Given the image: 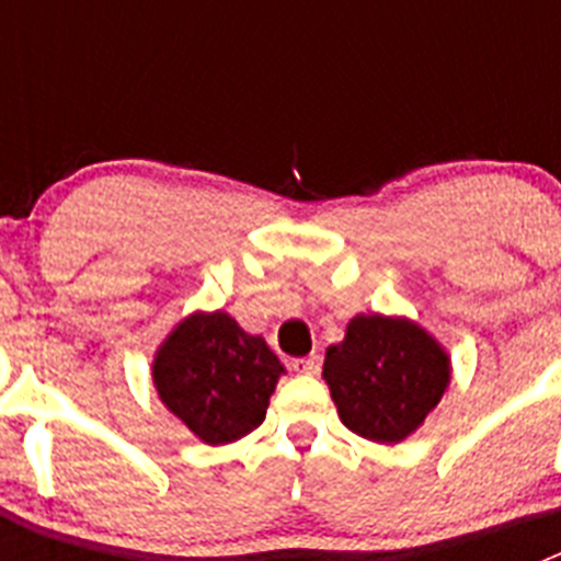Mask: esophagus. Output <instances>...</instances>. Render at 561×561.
Instances as JSON below:
<instances>
[{
    "instance_id": "34e87169",
    "label": "esophagus",
    "mask_w": 561,
    "mask_h": 561,
    "mask_svg": "<svg viewBox=\"0 0 561 561\" xmlns=\"http://www.w3.org/2000/svg\"><path fill=\"white\" fill-rule=\"evenodd\" d=\"M291 370L297 374H320V354H309V356H300V359H291Z\"/></svg>"
}]
</instances>
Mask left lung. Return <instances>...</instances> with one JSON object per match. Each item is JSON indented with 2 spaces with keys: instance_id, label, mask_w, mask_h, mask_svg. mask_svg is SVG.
Here are the masks:
<instances>
[{
  "instance_id": "8db88e82",
  "label": "left lung",
  "mask_w": 561,
  "mask_h": 561,
  "mask_svg": "<svg viewBox=\"0 0 561 561\" xmlns=\"http://www.w3.org/2000/svg\"><path fill=\"white\" fill-rule=\"evenodd\" d=\"M323 376L342 424L379 444H399L427 419L449 385L438 342L401 317L359 314L325 351Z\"/></svg>"
}]
</instances>
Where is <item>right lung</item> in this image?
<instances>
[{
  "label": "right lung",
  "instance_id": "1",
  "mask_svg": "<svg viewBox=\"0 0 561 561\" xmlns=\"http://www.w3.org/2000/svg\"><path fill=\"white\" fill-rule=\"evenodd\" d=\"M284 365L225 311L193 314L153 359V385L205 444H230L264 421Z\"/></svg>",
  "mask_w": 561,
  "mask_h": 561
}]
</instances>
